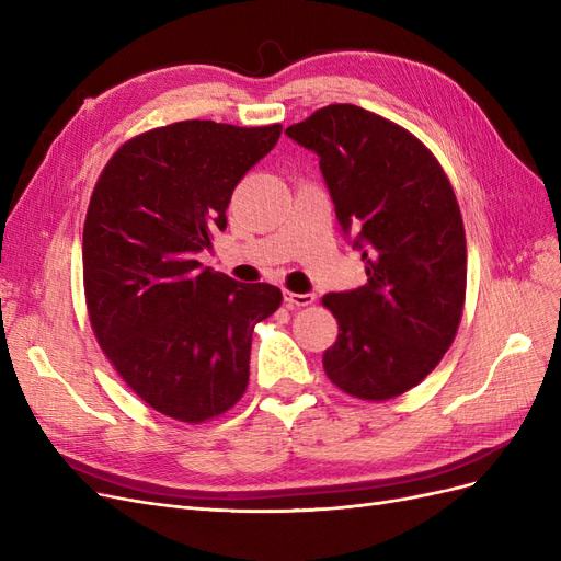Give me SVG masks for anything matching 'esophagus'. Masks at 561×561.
Segmentation results:
<instances>
[{
	"label": "esophagus",
	"instance_id": "34e87169",
	"mask_svg": "<svg viewBox=\"0 0 561 561\" xmlns=\"http://www.w3.org/2000/svg\"><path fill=\"white\" fill-rule=\"evenodd\" d=\"M283 299H285V304L287 307H293V309H304V307H311V304L316 301V297L313 295H297V293H283Z\"/></svg>",
	"mask_w": 561,
	"mask_h": 561
}]
</instances>
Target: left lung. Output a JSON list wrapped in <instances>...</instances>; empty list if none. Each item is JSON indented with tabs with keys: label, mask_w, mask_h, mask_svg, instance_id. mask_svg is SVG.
Here are the masks:
<instances>
[{
	"label": "left lung",
	"mask_w": 561,
	"mask_h": 561,
	"mask_svg": "<svg viewBox=\"0 0 561 561\" xmlns=\"http://www.w3.org/2000/svg\"><path fill=\"white\" fill-rule=\"evenodd\" d=\"M285 135L320 157L367 274L322 297L339 325L325 375L353 398H398L443 360L463 316L466 231L451 182L410 130L355 105L316 110Z\"/></svg>",
	"instance_id": "8db88e82"
}]
</instances>
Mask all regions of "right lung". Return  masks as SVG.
<instances>
[{"label": "right lung", "instance_id": "1", "mask_svg": "<svg viewBox=\"0 0 561 561\" xmlns=\"http://www.w3.org/2000/svg\"><path fill=\"white\" fill-rule=\"evenodd\" d=\"M178 122L135 135L100 173L83 222V293L93 334L151 410L203 423L239 402L252 330L283 293L203 268L196 254L227 229L236 184L280 138Z\"/></svg>", "mask_w": 561, "mask_h": 561}]
</instances>
